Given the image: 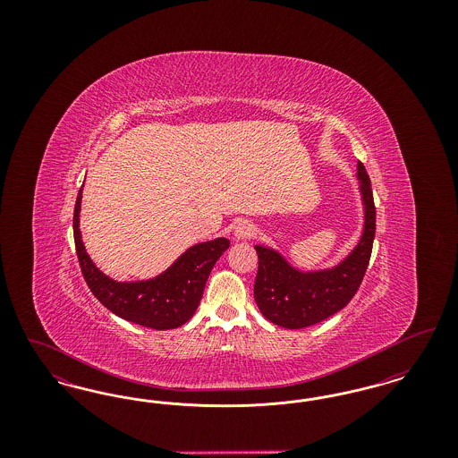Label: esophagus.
<instances>
[{
  "mask_svg": "<svg viewBox=\"0 0 458 458\" xmlns=\"http://www.w3.org/2000/svg\"><path fill=\"white\" fill-rule=\"evenodd\" d=\"M233 235H235L237 240L250 239L254 235V225L250 221H247V219L240 221V223L235 225V228H233Z\"/></svg>",
  "mask_w": 458,
  "mask_h": 458,
  "instance_id": "esophagus-1",
  "label": "esophagus"
}]
</instances>
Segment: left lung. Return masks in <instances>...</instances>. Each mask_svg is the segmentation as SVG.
<instances>
[{
	"label": "left lung",
	"mask_w": 458,
	"mask_h": 458,
	"mask_svg": "<svg viewBox=\"0 0 458 458\" xmlns=\"http://www.w3.org/2000/svg\"><path fill=\"white\" fill-rule=\"evenodd\" d=\"M359 191L364 206V228L357 245L333 267L302 271L266 245H256L259 258L254 299L262 316L288 329L312 327L342 310L357 293L369 264L376 233V208L369 174L357 163Z\"/></svg>",
	"instance_id": "8db88e82"
}]
</instances>
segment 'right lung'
Wrapping results in <instances>:
<instances>
[{"instance_id": "right-lung-1", "label": "right lung", "mask_w": 458, "mask_h": 458, "mask_svg": "<svg viewBox=\"0 0 458 458\" xmlns=\"http://www.w3.org/2000/svg\"><path fill=\"white\" fill-rule=\"evenodd\" d=\"M82 189L73 209V239L82 275L94 297L122 319L153 329L185 325L197 310L213 266L230 247L225 237L189 247L161 275L139 282H116L89 258L79 228Z\"/></svg>"}]
</instances>
